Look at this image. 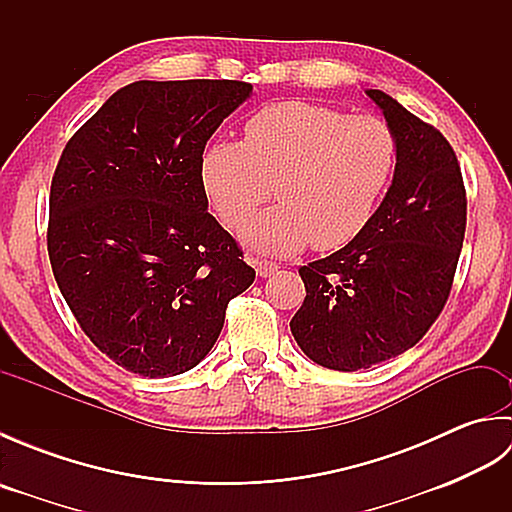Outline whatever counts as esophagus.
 <instances>
[{"label": "esophagus", "instance_id": "1", "mask_svg": "<svg viewBox=\"0 0 512 512\" xmlns=\"http://www.w3.org/2000/svg\"><path fill=\"white\" fill-rule=\"evenodd\" d=\"M250 264L255 266L259 277H273L279 270V266L275 262H268V259H255L253 257V259H250Z\"/></svg>", "mask_w": 512, "mask_h": 512}]
</instances>
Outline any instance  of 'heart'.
I'll return each instance as SVG.
<instances>
[{
    "mask_svg": "<svg viewBox=\"0 0 512 512\" xmlns=\"http://www.w3.org/2000/svg\"><path fill=\"white\" fill-rule=\"evenodd\" d=\"M396 143L372 114L279 101L248 118L244 143L215 138L200 158L202 189L239 231L270 198L279 204L244 231L248 246L286 255L336 250L363 231L394 171Z\"/></svg>",
    "mask_w": 512,
    "mask_h": 512,
    "instance_id": "heart-1",
    "label": "heart"
}]
</instances>
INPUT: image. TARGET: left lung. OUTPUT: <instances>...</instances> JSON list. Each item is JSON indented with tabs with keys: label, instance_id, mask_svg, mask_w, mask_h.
<instances>
[{
	"label": "left lung",
	"instance_id": "left-lung-1",
	"mask_svg": "<svg viewBox=\"0 0 512 512\" xmlns=\"http://www.w3.org/2000/svg\"><path fill=\"white\" fill-rule=\"evenodd\" d=\"M396 140L394 182L350 244L299 268L306 299L290 321L314 363L356 372L416 345L444 310L466 231V189L449 140L380 90H367Z\"/></svg>",
	"mask_w": 512,
	"mask_h": 512
}]
</instances>
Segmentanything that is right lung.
<instances>
[{
  "mask_svg": "<svg viewBox=\"0 0 512 512\" xmlns=\"http://www.w3.org/2000/svg\"><path fill=\"white\" fill-rule=\"evenodd\" d=\"M250 90L231 79L129 83L57 162L52 273L85 336L127 372L165 378L198 365L228 301L255 281L200 180L206 140Z\"/></svg>",
  "mask_w": 512,
  "mask_h": 512,
  "instance_id": "add662e5",
  "label": "right lung"
}]
</instances>
